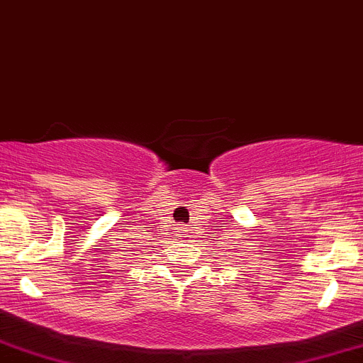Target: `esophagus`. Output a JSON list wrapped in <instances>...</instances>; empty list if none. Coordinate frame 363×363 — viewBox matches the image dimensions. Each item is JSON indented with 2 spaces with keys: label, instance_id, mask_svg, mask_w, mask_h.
I'll use <instances>...</instances> for the list:
<instances>
[{
  "label": "esophagus",
  "instance_id": "obj_1",
  "mask_svg": "<svg viewBox=\"0 0 363 363\" xmlns=\"http://www.w3.org/2000/svg\"><path fill=\"white\" fill-rule=\"evenodd\" d=\"M184 231H186V230H182V231H181V233H184Z\"/></svg>",
  "mask_w": 363,
  "mask_h": 363
}]
</instances>
